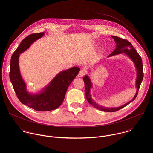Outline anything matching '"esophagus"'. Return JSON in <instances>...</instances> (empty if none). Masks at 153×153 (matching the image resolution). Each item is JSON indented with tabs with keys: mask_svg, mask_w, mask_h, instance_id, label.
I'll return each instance as SVG.
<instances>
[{
	"mask_svg": "<svg viewBox=\"0 0 153 153\" xmlns=\"http://www.w3.org/2000/svg\"><path fill=\"white\" fill-rule=\"evenodd\" d=\"M85 73H86V71L84 69H81L78 74V76L79 78L82 77L85 74Z\"/></svg>",
	"mask_w": 153,
	"mask_h": 153,
	"instance_id": "esophagus-1",
	"label": "esophagus"
}]
</instances>
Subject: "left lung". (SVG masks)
<instances>
[{
  "label": "left lung",
  "mask_w": 153,
  "mask_h": 153,
  "mask_svg": "<svg viewBox=\"0 0 153 153\" xmlns=\"http://www.w3.org/2000/svg\"><path fill=\"white\" fill-rule=\"evenodd\" d=\"M111 37L114 39L115 43H116V48L109 55L108 57L114 56L118 54L124 53V55H127L128 57H129L131 59V61L134 64V65L136 68L137 71V79H136V83L135 86L137 88L136 93L133 97V98L131 101L126 104L115 108H108V107H105L102 105H99L98 104L96 103L92 98L91 95L90 94L91 89L92 87V84L91 82V81L90 80L89 76L87 75H85L84 78V82L85 83V96L87 98L88 102L92 105L94 107L96 108L97 109H100L101 111H104V112H115L120 109H122L123 108L125 107L127 105H128L131 102L133 101L135 98L137 97L138 90L140 87L141 83L143 79L144 74H143V66L142 63V59L141 58V56L137 52L134 48L132 46V44L128 42V41L126 39H123L122 38H118L117 36H111Z\"/></svg>",
  "instance_id": "obj_1"
}]
</instances>
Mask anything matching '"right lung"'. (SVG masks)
<instances>
[{"label": "right lung", "mask_w": 153, "mask_h": 153, "mask_svg": "<svg viewBox=\"0 0 153 153\" xmlns=\"http://www.w3.org/2000/svg\"><path fill=\"white\" fill-rule=\"evenodd\" d=\"M44 35V32L31 34L22 41L12 56L9 72L10 81L19 101L23 104L38 111L58 108L64 101L69 85L80 71L79 68L75 66L62 71L38 93L29 92L19 69V55Z\"/></svg>", "instance_id": "1"}]
</instances>
